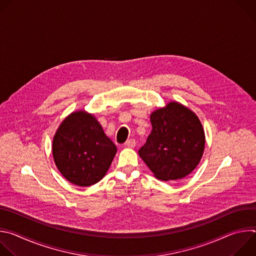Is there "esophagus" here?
I'll return each instance as SVG.
<instances>
[{"instance_id": "obj_1", "label": "esophagus", "mask_w": 256, "mask_h": 256, "mask_svg": "<svg viewBox=\"0 0 256 256\" xmlns=\"http://www.w3.org/2000/svg\"><path fill=\"white\" fill-rule=\"evenodd\" d=\"M124 146L126 148H134L136 146V140L134 138L132 140H128L126 142H124Z\"/></svg>"}]
</instances>
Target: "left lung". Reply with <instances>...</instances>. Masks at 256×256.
<instances>
[{"label": "left lung", "instance_id": "left-lung-1", "mask_svg": "<svg viewBox=\"0 0 256 256\" xmlns=\"http://www.w3.org/2000/svg\"><path fill=\"white\" fill-rule=\"evenodd\" d=\"M151 134L138 150L157 179L163 181L186 177L198 165L206 144L198 116L176 101L167 103L150 116Z\"/></svg>", "mask_w": 256, "mask_h": 256}]
</instances>
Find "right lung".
<instances>
[{"instance_id": "add662e5", "label": "right lung", "mask_w": 256, "mask_h": 256, "mask_svg": "<svg viewBox=\"0 0 256 256\" xmlns=\"http://www.w3.org/2000/svg\"><path fill=\"white\" fill-rule=\"evenodd\" d=\"M118 152L94 114L72 112L58 128L52 140V157L70 184L86 188L100 181Z\"/></svg>"}]
</instances>
